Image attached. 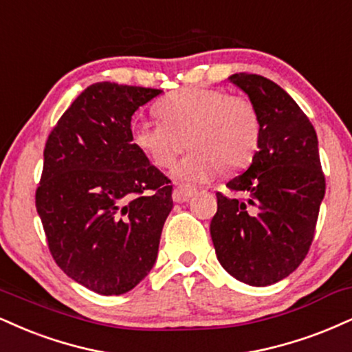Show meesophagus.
Masks as SVG:
<instances>
[{
	"label": "esophagus",
	"mask_w": 352,
	"mask_h": 352,
	"mask_svg": "<svg viewBox=\"0 0 352 352\" xmlns=\"http://www.w3.org/2000/svg\"><path fill=\"white\" fill-rule=\"evenodd\" d=\"M195 192H197V190L192 188V187H187V185H180V187L173 188L172 198H173V201L184 203V201L190 200V198H192L195 195Z\"/></svg>",
	"instance_id": "34e87169"
}]
</instances>
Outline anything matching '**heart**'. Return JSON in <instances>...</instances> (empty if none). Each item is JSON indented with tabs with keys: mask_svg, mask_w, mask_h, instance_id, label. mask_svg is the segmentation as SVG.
<instances>
[{
	"mask_svg": "<svg viewBox=\"0 0 352 352\" xmlns=\"http://www.w3.org/2000/svg\"><path fill=\"white\" fill-rule=\"evenodd\" d=\"M162 122L134 120L131 141L155 167L168 168L190 147L175 177L201 184L224 167L239 170L256 155L262 124L256 104L223 88L187 87L165 95L155 107Z\"/></svg>",
	"mask_w": 352,
	"mask_h": 352,
	"instance_id": "heart-1",
	"label": "heart"
}]
</instances>
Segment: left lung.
Listing matches in <instances>:
<instances>
[{
	"mask_svg": "<svg viewBox=\"0 0 352 352\" xmlns=\"http://www.w3.org/2000/svg\"><path fill=\"white\" fill-rule=\"evenodd\" d=\"M261 114V144L251 167L217 193L210 224L219 264L239 282L267 287L302 264L315 236L326 182L315 128L272 80L256 74L230 77Z\"/></svg>",
	"mask_w": 352,
	"mask_h": 352,
	"instance_id": "obj_1",
	"label": "left lung"
}]
</instances>
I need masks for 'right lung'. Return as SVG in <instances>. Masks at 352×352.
<instances>
[{
	"instance_id": "right-lung-1",
	"label": "right lung",
	"mask_w": 352,
	"mask_h": 352,
	"mask_svg": "<svg viewBox=\"0 0 352 352\" xmlns=\"http://www.w3.org/2000/svg\"><path fill=\"white\" fill-rule=\"evenodd\" d=\"M162 90L93 83L50 131L36 190L49 251L100 295L134 289L157 259L172 185L131 141L135 109Z\"/></svg>"
}]
</instances>
